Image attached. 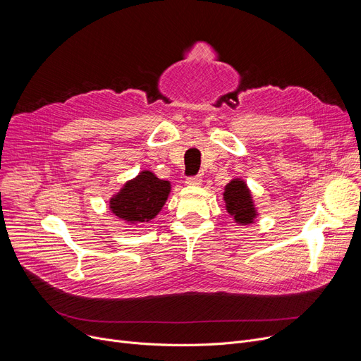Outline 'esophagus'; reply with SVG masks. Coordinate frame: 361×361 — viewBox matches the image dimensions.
<instances>
[{
  "label": "esophagus",
  "mask_w": 361,
  "mask_h": 361,
  "mask_svg": "<svg viewBox=\"0 0 361 361\" xmlns=\"http://www.w3.org/2000/svg\"><path fill=\"white\" fill-rule=\"evenodd\" d=\"M202 176H195V177H187L185 184L187 185H202Z\"/></svg>",
  "instance_id": "esophagus-1"
}]
</instances>
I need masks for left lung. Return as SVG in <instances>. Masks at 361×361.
I'll list each match as a JSON object with an SVG mask.
<instances>
[{
    "label": "left lung",
    "instance_id": "left-lung-1",
    "mask_svg": "<svg viewBox=\"0 0 361 361\" xmlns=\"http://www.w3.org/2000/svg\"><path fill=\"white\" fill-rule=\"evenodd\" d=\"M224 200L226 212L240 225L252 224L257 211L250 193V188L241 178H233L224 188Z\"/></svg>",
    "mask_w": 361,
    "mask_h": 361
}]
</instances>
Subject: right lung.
Masks as SVG:
<instances>
[{
    "instance_id": "add662e5",
    "label": "right lung",
    "mask_w": 361,
    "mask_h": 361,
    "mask_svg": "<svg viewBox=\"0 0 361 361\" xmlns=\"http://www.w3.org/2000/svg\"><path fill=\"white\" fill-rule=\"evenodd\" d=\"M169 192V181L161 180L152 171L145 169L109 199V211L124 222L146 224L161 212Z\"/></svg>"
}]
</instances>
